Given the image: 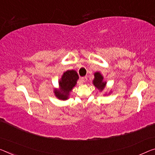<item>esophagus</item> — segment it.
<instances>
[{
	"label": "esophagus",
	"instance_id": "obj_1",
	"mask_svg": "<svg viewBox=\"0 0 155 155\" xmlns=\"http://www.w3.org/2000/svg\"><path fill=\"white\" fill-rule=\"evenodd\" d=\"M81 80H82V82H86L87 81V77H82L81 78Z\"/></svg>",
	"mask_w": 155,
	"mask_h": 155
}]
</instances>
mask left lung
<instances>
[{"mask_svg":"<svg viewBox=\"0 0 155 155\" xmlns=\"http://www.w3.org/2000/svg\"><path fill=\"white\" fill-rule=\"evenodd\" d=\"M104 78L100 72H96L94 73V79L93 80V84L100 91H103L106 87L107 82L103 80ZM110 94V93H109ZM106 95V94H104Z\"/></svg>","mask_w":155,"mask_h":155,"instance_id":"obj_1","label":"left lung"}]
</instances>
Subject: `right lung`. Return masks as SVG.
I'll use <instances>...</instances> for the list:
<instances>
[{
	"mask_svg": "<svg viewBox=\"0 0 155 155\" xmlns=\"http://www.w3.org/2000/svg\"><path fill=\"white\" fill-rule=\"evenodd\" d=\"M79 79L78 73L74 70H68L64 73L61 79L59 80V88H54L53 92L59 100L66 101L69 98L70 93L77 84Z\"/></svg>",
	"mask_w": 155,
	"mask_h": 155,
	"instance_id": "right-lung-1",
	"label": "right lung"
}]
</instances>
